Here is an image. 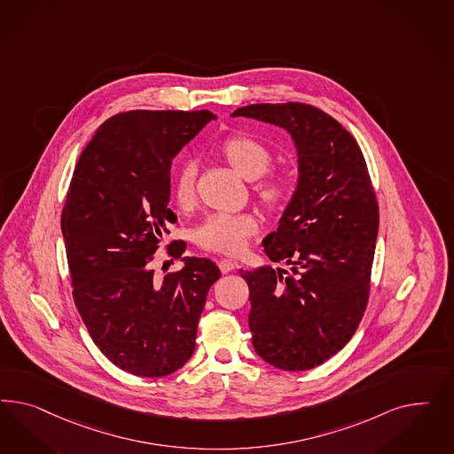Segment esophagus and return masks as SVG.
<instances>
[{
  "label": "esophagus",
  "mask_w": 454,
  "mask_h": 454,
  "mask_svg": "<svg viewBox=\"0 0 454 454\" xmlns=\"http://www.w3.org/2000/svg\"><path fill=\"white\" fill-rule=\"evenodd\" d=\"M218 266H220L221 273L223 275H226V273H230V271H233L234 268H236V264L233 262H230V260H221L218 262Z\"/></svg>",
  "instance_id": "obj_1"
}]
</instances>
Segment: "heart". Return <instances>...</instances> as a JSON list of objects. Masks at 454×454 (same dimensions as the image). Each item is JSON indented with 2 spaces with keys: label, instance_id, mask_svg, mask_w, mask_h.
I'll use <instances>...</instances> for the list:
<instances>
[{
  "label": "heart",
  "instance_id": "heart-1",
  "mask_svg": "<svg viewBox=\"0 0 454 454\" xmlns=\"http://www.w3.org/2000/svg\"><path fill=\"white\" fill-rule=\"evenodd\" d=\"M223 158L245 179H258L270 168L271 154L260 141L247 137H228L221 146ZM196 168L192 163L181 166L173 186L179 207H188L194 200ZM256 192L268 207H276L286 198V183L281 178H268L256 186ZM258 231V221L249 213H215L198 228V243L205 249L223 254H239L245 251L249 236Z\"/></svg>",
  "mask_w": 454,
  "mask_h": 454
}]
</instances>
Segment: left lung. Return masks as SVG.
I'll list each match as a JSON object with an SVG mask.
<instances>
[{
    "mask_svg": "<svg viewBox=\"0 0 454 454\" xmlns=\"http://www.w3.org/2000/svg\"><path fill=\"white\" fill-rule=\"evenodd\" d=\"M283 128L298 156V183L278 228L262 239L270 264L239 270L249 288L258 356L304 372L334 356L368 304L380 213L356 139L301 103L247 105L231 114Z\"/></svg>",
    "mask_w": 454,
    "mask_h": 454,
    "instance_id": "8db88e82",
    "label": "left lung"
}]
</instances>
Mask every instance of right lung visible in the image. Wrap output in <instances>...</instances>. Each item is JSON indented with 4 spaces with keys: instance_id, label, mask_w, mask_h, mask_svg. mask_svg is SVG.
Returning <instances> with one entry per match:
<instances>
[{
    "instance_id": "right-lung-1",
    "label": "right lung",
    "mask_w": 454,
    "mask_h": 454,
    "mask_svg": "<svg viewBox=\"0 0 454 454\" xmlns=\"http://www.w3.org/2000/svg\"><path fill=\"white\" fill-rule=\"evenodd\" d=\"M216 114L126 111L80 154L61 215L73 298L99 351L124 372L160 378L194 353L198 321L220 278L207 258L168 253L179 271L154 276L153 254L176 215L168 207L173 158ZM173 262V260H171Z\"/></svg>"
}]
</instances>
